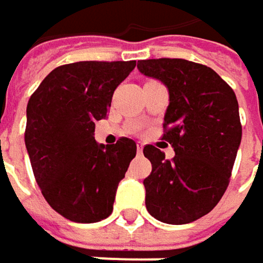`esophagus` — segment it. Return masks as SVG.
<instances>
[{"label":"esophagus","instance_id":"34e87169","mask_svg":"<svg viewBox=\"0 0 263 263\" xmlns=\"http://www.w3.org/2000/svg\"><path fill=\"white\" fill-rule=\"evenodd\" d=\"M137 151H138V154H141V152H143V144H141V143H138V144H137Z\"/></svg>","mask_w":263,"mask_h":263}]
</instances>
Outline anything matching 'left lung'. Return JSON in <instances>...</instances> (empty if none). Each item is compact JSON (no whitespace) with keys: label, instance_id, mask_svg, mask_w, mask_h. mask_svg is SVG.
Listing matches in <instances>:
<instances>
[{"label":"left lung","instance_id":"obj_1","mask_svg":"<svg viewBox=\"0 0 263 263\" xmlns=\"http://www.w3.org/2000/svg\"><path fill=\"white\" fill-rule=\"evenodd\" d=\"M137 67L168 88L162 140L175 149L172 159L152 144L143 149L152 162L143 180L146 208L167 224L193 223L217 206L230 182L242 135L235 91L215 70L194 61L154 59Z\"/></svg>","mask_w":263,"mask_h":263}]
</instances>
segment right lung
Segmentation results:
<instances>
[{
	"instance_id": "obj_1",
	"label": "right lung",
	"mask_w": 263,
	"mask_h": 263,
	"mask_svg": "<svg viewBox=\"0 0 263 263\" xmlns=\"http://www.w3.org/2000/svg\"><path fill=\"white\" fill-rule=\"evenodd\" d=\"M131 61H78L55 67L27 105L25 146L37 185L49 206L75 223H96L112 212L119 182L137 144L122 137L98 144L95 122L107 116L114 90Z\"/></svg>"
}]
</instances>
